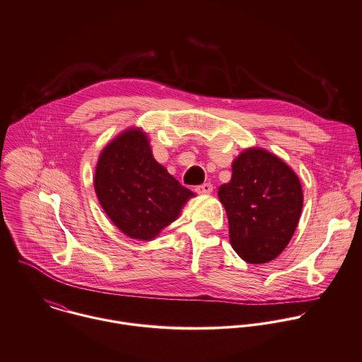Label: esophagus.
Returning a JSON list of instances; mask_svg holds the SVG:
<instances>
[{
  "label": "esophagus",
  "instance_id": "obj_1",
  "mask_svg": "<svg viewBox=\"0 0 362 362\" xmlns=\"http://www.w3.org/2000/svg\"><path fill=\"white\" fill-rule=\"evenodd\" d=\"M195 191L198 192V194H201V195H209V194H212V191H214V185L212 184H202V185H198L197 188H195Z\"/></svg>",
  "mask_w": 362,
  "mask_h": 362
}]
</instances>
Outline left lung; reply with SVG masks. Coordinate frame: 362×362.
Masks as SVG:
<instances>
[{
  "instance_id": "1",
  "label": "left lung",
  "mask_w": 362,
  "mask_h": 362,
  "mask_svg": "<svg viewBox=\"0 0 362 362\" xmlns=\"http://www.w3.org/2000/svg\"><path fill=\"white\" fill-rule=\"evenodd\" d=\"M232 178L219 187L233 250L248 264L276 258L292 239L303 206L296 173L265 148L250 147L232 163Z\"/></svg>"
}]
</instances>
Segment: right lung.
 <instances>
[{
	"label": "right lung",
	"mask_w": 362,
	"mask_h": 362,
	"mask_svg": "<svg viewBox=\"0 0 362 362\" xmlns=\"http://www.w3.org/2000/svg\"><path fill=\"white\" fill-rule=\"evenodd\" d=\"M94 188L112 223L134 240L156 239L195 197L156 161L141 127L123 130L104 147Z\"/></svg>",
	"instance_id": "obj_1"
}]
</instances>
